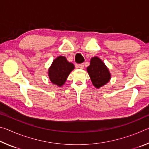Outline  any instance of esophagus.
<instances>
[{"label":"esophagus","instance_id":"34e87169","mask_svg":"<svg viewBox=\"0 0 149 149\" xmlns=\"http://www.w3.org/2000/svg\"><path fill=\"white\" fill-rule=\"evenodd\" d=\"M78 67H79L80 69H84V64H78Z\"/></svg>","mask_w":149,"mask_h":149}]
</instances>
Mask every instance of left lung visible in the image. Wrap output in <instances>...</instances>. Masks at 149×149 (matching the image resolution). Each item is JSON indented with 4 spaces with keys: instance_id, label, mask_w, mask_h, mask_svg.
<instances>
[{
    "instance_id": "obj_1",
    "label": "left lung",
    "mask_w": 149,
    "mask_h": 149,
    "mask_svg": "<svg viewBox=\"0 0 149 149\" xmlns=\"http://www.w3.org/2000/svg\"><path fill=\"white\" fill-rule=\"evenodd\" d=\"M87 70L93 85L97 89L107 84L111 78L108 68L97 56L91 59L90 65L87 67Z\"/></svg>"
}]
</instances>
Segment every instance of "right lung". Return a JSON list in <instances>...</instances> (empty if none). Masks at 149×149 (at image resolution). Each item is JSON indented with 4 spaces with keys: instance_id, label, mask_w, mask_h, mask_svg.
I'll return each mask as SVG.
<instances>
[{
    "instance_id": "add662e5",
    "label": "right lung",
    "mask_w": 149,
    "mask_h": 149,
    "mask_svg": "<svg viewBox=\"0 0 149 149\" xmlns=\"http://www.w3.org/2000/svg\"><path fill=\"white\" fill-rule=\"evenodd\" d=\"M74 69V65L72 63L68 61L65 57L60 56L52 62L48 71V75L52 84L62 87Z\"/></svg>"
}]
</instances>
